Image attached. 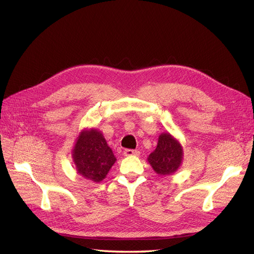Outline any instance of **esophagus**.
I'll return each instance as SVG.
<instances>
[{"mask_svg":"<svg viewBox=\"0 0 254 254\" xmlns=\"http://www.w3.org/2000/svg\"><path fill=\"white\" fill-rule=\"evenodd\" d=\"M139 155H140L139 150H133V149H125L124 150L125 157H132V156H139Z\"/></svg>","mask_w":254,"mask_h":254,"instance_id":"1","label":"esophagus"}]
</instances>
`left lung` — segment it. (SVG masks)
Returning a JSON list of instances; mask_svg holds the SVG:
<instances>
[{"label": "left lung", "instance_id": "1", "mask_svg": "<svg viewBox=\"0 0 254 254\" xmlns=\"http://www.w3.org/2000/svg\"><path fill=\"white\" fill-rule=\"evenodd\" d=\"M183 153L180 141L165 131L159 135L157 147L148 156L147 162L159 176H171L182 165Z\"/></svg>", "mask_w": 254, "mask_h": 254}]
</instances>
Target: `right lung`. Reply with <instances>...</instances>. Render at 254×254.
I'll return each instance as SVG.
<instances>
[{"mask_svg":"<svg viewBox=\"0 0 254 254\" xmlns=\"http://www.w3.org/2000/svg\"><path fill=\"white\" fill-rule=\"evenodd\" d=\"M76 172L84 179L101 182L117 161L101 130L83 128L76 137L72 149Z\"/></svg>","mask_w":254,"mask_h":254,"instance_id":"right-lung-1","label":"right lung"}]
</instances>
